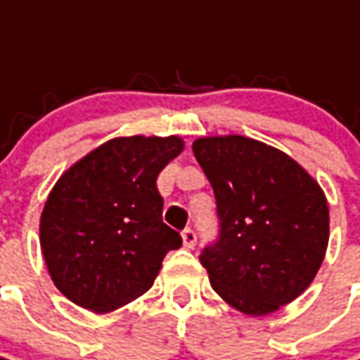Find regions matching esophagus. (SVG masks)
I'll return each instance as SVG.
<instances>
[{
  "label": "esophagus",
  "mask_w": 360,
  "mask_h": 360,
  "mask_svg": "<svg viewBox=\"0 0 360 360\" xmlns=\"http://www.w3.org/2000/svg\"><path fill=\"white\" fill-rule=\"evenodd\" d=\"M181 237H183V245L187 247V249H193L196 245V233L191 229V227H187L183 233H181Z\"/></svg>",
  "instance_id": "esophagus-1"
}]
</instances>
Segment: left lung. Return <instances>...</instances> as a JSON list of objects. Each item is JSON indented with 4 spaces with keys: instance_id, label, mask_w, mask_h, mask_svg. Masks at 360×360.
I'll return each mask as SVG.
<instances>
[{
    "instance_id": "1",
    "label": "left lung",
    "mask_w": 360,
    "mask_h": 360,
    "mask_svg": "<svg viewBox=\"0 0 360 360\" xmlns=\"http://www.w3.org/2000/svg\"><path fill=\"white\" fill-rule=\"evenodd\" d=\"M216 196L219 235L200 264L214 291L249 316L297 299L322 266L330 210L322 188L293 158L241 134L193 142Z\"/></svg>"
}]
</instances>
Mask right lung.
I'll return each mask as SVG.
<instances>
[{
	"instance_id": "1",
	"label": "right lung",
	"mask_w": 360,
	"mask_h": 360,
	"mask_svg": "<svg viewBox=\"0 0 360 360\" xmlns=\"http://www.w3.org/2000/svg\"><path fill=\"white\" fill-rule=\"evenodd\" d=\"M179 136H119L79 160L51 188L40 247L69 301L111 312L146 293L181 235L162 221L156 179L183 152Z\"/></svg>"
}]
</instances>
